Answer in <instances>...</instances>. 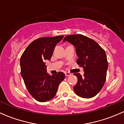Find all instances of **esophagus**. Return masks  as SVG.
I'll use <instances>...</instances> for the list:
<instances>
[{
    "label": "esophagus",
    "instance_id": "1",
    "mask_svg": "<svg viewBox=\"0 0 124 124\" xmlns=\"http://www.w3.org/2000/svg\"><path fill=\"white\" fill-rule=\"evenodd\" d=\"M65 75L66 77H68V76H70V75H71V74L69 72H65Z\"/></svg>",
    "mask_w": 124,
    "mask_h": 124
}]
</instances>
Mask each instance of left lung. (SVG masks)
<instances>
[{"label":"left lung","mask_w":124,"mask_h":124,"mask_svg":"<svg viewBox=\"0 0 124 124\" xmlns=\"http://www.w3.org/2000/svg\"><path fill=\"white\" fill-rule=\"evenodd\" d=\"M74 46L78 59L77 63L83 68L84 77L74 74L78 82L74 87L75 93L83 98H92L98 94L106 81L108 63L105 51L92 39L83 35H69L63 42Z\"/></svg>","instance_id":"left-lung-1"}]
</instances>
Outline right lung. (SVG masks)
Returning a JSON list of instances; mask_svg holds the SVG:
<instances>
[{"label": "right lung", "instance_id": "right-lung-1", "mask_svg": "<svg viewBox=\"0 0 124 124\" xmlns=\"http://www.w3.org/2000/svg\"><path fill=\"white\" fill-rule=\"evenodd\" d=\"M63 36L39 38L31 43L20 59L21 74L28 92L40 102L54 97L58 86L65 79L63 72L50 75L45 61L50 60L56 45Z\"/></svg>", "mask_w": 124, "mask_h": 124}]
</instances>
